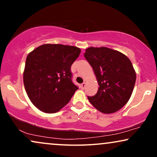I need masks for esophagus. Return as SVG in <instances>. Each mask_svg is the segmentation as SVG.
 <instances>
[{
    "mask_svg": "<svg viewBox=\"0 0 157 157\" xmlns=\"http://www.w3.org/2000/svg\"><path fill=\"white\" fill-rule=\"evenodd\" d=\"M85 86H86V83H85V82H83V83H81V89H84Z\"/></svg>",
    "mask_w": 157,
    "mask_h": 157,
    "instance_id": "34e87169",
    "label": "esophagus"
}]
</instances>
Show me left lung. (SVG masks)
I'll list each match as a JSON object with an SVG mask.
<instances>
[{"mask_svg": "<svg viewBox=\"0 0 157 157\" xmlns=\"http://www.w3.org/2000/svg\"><path fill=\"white\" fill-rule=\"evenodd\" d=\"M84 57L99 86L95 95L88 96L90 103L104 113L119 111L129 100L136 82L132 62L123 53L106 47H90Z\"/></svg>", "mask_w": 157, "mask_h": 157, "instance_id": "8db88e82", "label": "left lung"}]
</instances>
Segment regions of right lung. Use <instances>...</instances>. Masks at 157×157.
Returning a JSON list of instances; mask_svg holds the SVG:
<instances>
[{"mask_svg":"<svg viewBox=\"0 0 157 157\" xmlns=\"http://www.w3.org/2000/svg\"><path fill=\"white\" fill-rule=\"evenodd\" d=\"M80 48L62 44H44L29 53L23 83L33 104L45 113H56L68 104L78 89L73 83L71 67Z\"/></svg>","mask_w":157,"mask_h":157,"instance_id":"right-lung-1","label":"right lung"}]
</instances>
